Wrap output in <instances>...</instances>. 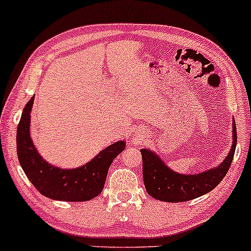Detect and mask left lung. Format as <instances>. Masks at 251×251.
<instances>
[{"label":"left lung","instance_id":"obj_1","mask_svg":"<svg viewBox=\"0 0 251 251\" xmlns=\"http://www.w3.org/2000/svg\"><path fill=\"white\" fill-rule=\"evenodd\" d=\"M232 146L226 159L217 168L195 175H181L172 171L153 151L142 149L143 177L148 194L162 201L179 203L195 200L214 190L226 177L234 159L237 132L232 120Z\"/></svg>","mask_w":251,"mask_h":251}]
</instances>
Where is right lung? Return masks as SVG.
Returning a JSON list of instances; mask_svg holds the SVG:
<instances>
[{"label": "right lung", "instance_id": "add662e5", "mask_svg": "<svg viewBox=\"0 0 251 251\" xmlns=\"http://www.w3.org/2000/svg\"><path fill=\"white\" fill-rule=\"evenodd\" d=\"M34 97L27 102L17 126L16 150L25 176L46 197L63 201H86L101 194L109 166L124 151L126 143L117 142L102 150L91 162L76 169H60L39 154L29 134Z\"/></svg>", "mask_w": 251, "mask_h": 251}]
</instances>
